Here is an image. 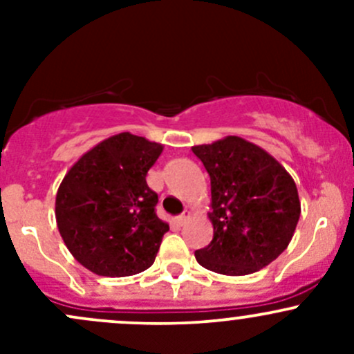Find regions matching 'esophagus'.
<instances>
[{
	"label": "esophagus",
	"instance_id": "esophagus-1",
	"mask_svg": "<svg viewBox=\"0 0 354 354\" xmlns=\"http://www.w3.org/2000/svg\"><path fill=\"white\" fill-rule=\"evenodd\" d=\"M188 219H190V212H188V210H187V212H183V214H181V216L176 217V223L180 224V226H183V224L187 223Z\"/></svg>",
	"mask_w": 354,
	"mask_h": 354
}]
</instances>
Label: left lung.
<instances>
[{
	"label": "left lung",
	"mask_w": 354,
	"mask_h": 354,
	"mask_svg": "<svg viewBox=\"0 0 354 354\" xmlns=\"http://www.w3.org/2000/svg\"><path fill=\"white\" fill-rule=\"evenodd\" d=\"M210 176L214 238L195 252L202 267L246 276L288 248L301 205L291 174L269 152L241 137L192 147Z\"/></svg>",
	"instance_id": "1"
}]
</instances>
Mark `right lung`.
Here are the masks:
<instances>
[{
    "label": "right lung",
    "mask_w": 354,
    "mask_h": 354,
    "mask_svg": "<svg viewBox=\"0 0 354 354\" xmlns=\"http://www.w3.org/2000/svg\"><path fill=\"white\" fill-rule=\"evenodd\" d=\"M162 145L128 131L85 152L56 194V223L77 262L97 276L124 277L154 263L169 231L156 216L145 176Z\"/></svg>",
    "instance_id": "add662e5"
}]
</instances>
